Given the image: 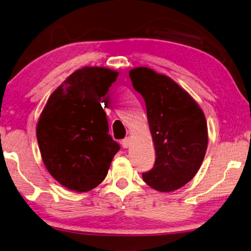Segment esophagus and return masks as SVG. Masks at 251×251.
Segmentation results:
<instances>
[{"mask_svg":"<svg viewBox=\"0 0 251 251\" xmlns=\"http://www.w3.org/2000/svg\"><path fill=\"white\" fill-rule=\"evenodd\" d=\"M130 143H131V138H130V136H126V138H125L124 140H122V142H121V144H122V146H124L125 149L129 148Z\"/></svg>","mask_w":251,"mask_h":251,"instance_id":"obj_1","label":"esophagus"}]
</instances>
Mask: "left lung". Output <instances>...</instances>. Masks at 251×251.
Returning a JSON list of instances; mask_svg holds the SVG:
<instances>
[{"label":"left lung","instance_id":"1","mask_svg":"<svg viewBox=\"0 0 251 251\" xmlns=\"http://www.w3.org/2000/svg\"><path fill=\"white\" fill-rule=\"evenodd\" d=\"M130 78L144 98L155 146V164L142 174L160 192L181 188L195 177L207 148L204 113L189 94L166 75L152 69L131 70Z\"/></svg>","mask_w":251,"mask_h":251}]
</instances>
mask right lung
Listing matches in <instances>:
<instances>
[{"mask_svg": "<svg viewBox=\"0 0 251 251\" xmlns=\"http://www.w3.org/2000/svg\"><path fill=\"white\" fill-rule=\"evenodd\" d=\"M118 72L86 67L51 94L37 125L46 168L56 181L76 192L92 190L107 176L120 145L109 134L102 107Z\"/></svg>", "mask_w": 251, "mask_h": 251, "instance_id": "obj_1", "label": "right lung"}]
</instances>
